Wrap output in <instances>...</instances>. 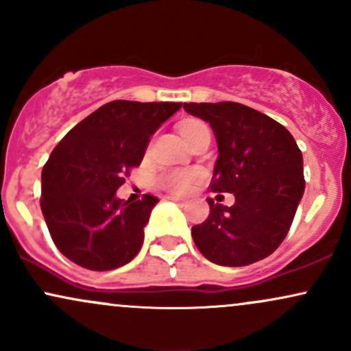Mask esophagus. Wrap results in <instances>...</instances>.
Returning a JSON list of instances; mask_svg holds the SVG:
<instances>
[{
    "label": "esophagus",
    "mask_w": 351,
    "mask_h": 351,
    "mask_svg": "<svg viewBox=\"0 0 351 351\" xmlns=\"http://www.w3.org/2000/svg\"><path fill=\"white\" fill-rule=\"evenodd\" d=\"M168 198H170L171 201H175V203L181 204V206H186V204H188V201H186V199H183V198H178V196H168Z\"/></svg>",
    "instance_id": "1"
}]
</instances>
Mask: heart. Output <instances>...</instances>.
<instances>
[{
	"label": "heart",
	"mask_w": 351,
	"mask_h": 351,
	"mask_svg": "<svg viewBox=\"0 0 351 351\" xmlns=\"http://www.w3.org/2000/svg\"><path fill=\"white\" fill-rule=\"evenodd\" d=\"M201 128H206L201 120H184V122L180 123V134L184 140L189 138L193 134L201 130ZM199 178L198 171L193 170H170L165 171L160 175L158 183L162 184L165 189L168 191L176 193V195H183V193H188L189 189L193 188V184L196 183Z\"/></svg>",
	"instance_id": "b5f03b06"
}]
</instances>
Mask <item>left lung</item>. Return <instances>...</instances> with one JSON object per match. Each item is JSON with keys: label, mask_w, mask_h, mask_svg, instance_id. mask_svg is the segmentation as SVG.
I'll return each instance as SVG.
<instances>
[{"label": "left lung", "mask_w": 351, "mask_h": 351, "mask_svg": "<svg viewBox=\"0 0 351 351\" xmlns=\"http://www.w3.org/2000/svg\"><path fill=\"white\" fill-rule=\"evenodd\" d=\"M211 125L217 152L211 191L232 193V206L208 198L209 216L191 228L208 261L243 267L263 261L287 236L305 189L302 152L291 132L237 102L183 104Z\"/></svg>", "instance_id": "1"}]
</instances>
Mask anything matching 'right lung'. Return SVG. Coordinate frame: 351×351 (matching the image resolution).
Here are the masks:
<instances>
[{
  "label": "right lung",
  "instance_id": "right-lung-1",
  "mask_svg": "<svg viewBox=\"0 0 351 351\" xmlns=\"http://www.w3.org/2000/svg\"><path fill=\"white\" fill-rule=\"evenodd\" d=\"M180 102L114 100L92 112L58 143L41 175V211L67 259L88 271L122 267L138 254L158 198L130 203L115 191L140 167L150 136Z\"/></svg>",
  "mask_w": 351,
  "mask_h": 351
}]
</instances>
